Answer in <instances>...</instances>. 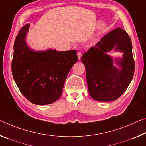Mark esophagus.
Masks as SVG:
<instances>
[{"label": "esophagus", "mask_w": 146, "mask_h": 146, "mask_svg": "<svg viewBox=\"0 0 146 146\" xmlns=\"http://www.w3.org/2000/svg\"><path fill=\"white\" fill-rule=\"evenodd\" d=\"M77 56H78V59L80 60V58H81V56H82V53L80 52H77Z\"/></svg>", "instance_id": "obj_1"}]
</instances>
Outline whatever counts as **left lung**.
Returning <instances> with one entry per match:
<instances>
[{"instance_id":"8db88e82","label":"left lung","mask_w":146,"mask_h":146,"mask_svg":"<svg viewBox=\"0 0 146 146\" xmlns=\"http://www.w3.org/2000/svg\"><path fill=\"white\" fill-rule=\"evenodd\" d=\"M114 48L124 53L123 58L115 62L107 54ZM81 61L86 68L89 94L99 101H112L118 99L129 86L135 72V60L132 42L125 31L117 28L108 32L94 47L84 52Z\"/></svg>"}]
</instances>
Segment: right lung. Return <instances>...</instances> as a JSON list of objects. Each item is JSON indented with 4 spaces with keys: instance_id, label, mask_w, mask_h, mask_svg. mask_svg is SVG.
Listing matches in <instances>:
<instances>
[{
    "instance_id": "right-lung-1",
    "label": "right lung",
    "mask_w": 146,
    "mask_h": 146,
    "mask_svg": "<svg viewBox=\"0 0 146 146\" xmlns=\"http://www.w3.org/2000/svg\"><path fill=\"white\" fill-rule=\"evenodd\" d=\"M29 26H23L16 36L11 62L13 77L30 102L48 105L61 96L69 71L77 62V51L32 50L25 41Z\"/></svg>"
}]
</instances>
